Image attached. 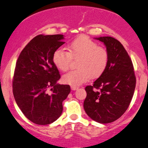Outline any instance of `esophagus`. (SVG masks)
<instances>
[{
	"mask_svg": "<svg viewBox=\"0 0 148 148\" xmlns=\"http://www.w3.org/2000/svg\"><path fill=\"white\" fill-rule=\"evenodd\" d=\"M78 89V87L77 86H71V90H76Z\"/></svg>",
	"mask_w": 148,
	"mask_h": 148,
	"instance_id": "obj_1",
	"label": "esophagus"
}]
</instances>
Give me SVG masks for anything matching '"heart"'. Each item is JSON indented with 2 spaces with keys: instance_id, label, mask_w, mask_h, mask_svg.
<instances>
[{
  "instance_id": "1",
  "label": "heart",
  "mask_w": 148,
  "mask_h": 148,
  "mask_svg": "<svg viewBox=\"0 0 148 148\" xmlns=\"http://www.w3.org/2000/svg\"><path fill=\"white\" fill-rule=\"evenodd\" d=\"M68 50L63 48L56 49L53 62L56 67L63 72L70 68L72 59L78 58L77 70L63 76V81L71 86L85 83L90 77H99L105 71L109 60L107 49L98 46L89 36L80 35L68 45Z\"/></svg>"
}]
</instances>
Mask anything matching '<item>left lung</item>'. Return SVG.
Returning <instances> with one entry per match:
<instances>
[{
    "instance_id": "left-lung-1",
    "label": "left lung",
    "mask_w": 148,
    "mask_h": 148,
    "mask_svg": "<svg viewBox=\"0 0 148 148\" xmlns=\"http://www.w3.org/2000/svg\"><path fill=\"white\" fill-rule=\"evenodd\" d=\"M96 39L105 44L109 63L93 85L85 87L84 109L92 120L109 123L120 118L128 108L136 78L131 58L120 42L111 36Z\"/></svg>"
}]
</instances>
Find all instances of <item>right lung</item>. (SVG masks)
Masks as SVG:
<instances>
[{
  "label": "right lung",
  "instance_id": "obj_1",
  "mask_svg": "<svg viewBox=\"0 0 148 148\" xmlns=\"http://www.w3.org/2000/svg\"><path fill=\"white\" fill-rule=\"evenodd\" d=\"M62 34L35 36L19 56L12 78V92L17 106L29 121L48 125L63 112V100L71 92L58 85L61 77L53 62L56 49L64 44Z\"/></svg>",
  "mask_w": 148,
  "mask_h": 148
}]
</instances>
